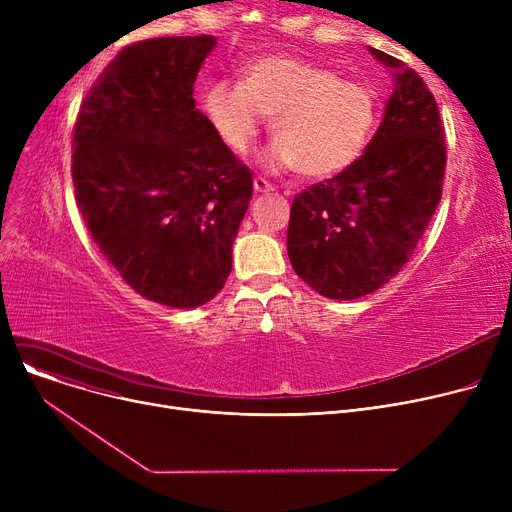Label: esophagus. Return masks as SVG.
I'll return each mask as SVG.
<instances>
[{
  "instance_id": "esophagus-1",
  "label": "esophagus",
  "mask_w": 512,
  "mask_h": 512,
  "mask_svg": "<svg viewBox=\"0 0 512 512\" xmlns=\"http://www.w3.org/2000/svg\"><path fill=\"white\" fill-rule=\"evenodd\" d=\"M253 191L255 193H272L274 191V186L267 182L265 178H255L253 180Z\"/></svg>"
}]
</instances>
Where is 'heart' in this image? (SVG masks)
<instances>
[{
    "mask_svg": "<svg viewBox=\"0 0 512 512\" xmlns=\"http://www.w3.org/2000/svg\"><path fill=\"white\" fill-rule=\"evenodd\" d=\"M203 107L236 155L251 149L263 120L272 118L276 141L263 157L265 166L297 168L305 178L351 168L378 124V99L369 87L292 56H263L245 68L242 80H213Z\"/></svg>",
    "mask_w": 512,
    "mask_h": 512,
    "instance_id": "1",
    "label": "heart"
}]
</instances>
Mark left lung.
I'll use <instances>...</instances> for the list:
<instances>
[{"mask_svg": "<svg viewBox=\"0 0 512 512\" xmlns=\"http://www.w3.org/2000/svg\"><path fill=\"white\" fill-rule=\"evenodd\" d=\"M394 89L365 153L294 197L286 234L292 270L321 297L355 301L413 255L442 199L444 126L423 78L369 47Z\"/></svg>", "mask_w": 512, "mask_h": 512, "instance_id": "1", "label": "left lung"}]
</instances>
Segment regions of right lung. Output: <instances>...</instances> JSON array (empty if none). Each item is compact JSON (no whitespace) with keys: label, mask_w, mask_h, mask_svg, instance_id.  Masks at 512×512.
Segmentation results:
<instances>
[{"label":"right lung","mask_w":512,"mask_h":512,"mask_svg":"<svg viewBox=\"0 0 512 512\" xmlns=\"http://www.w3.org/2000/svg\"><path fill=\"white\" fill-rule=\"evenodd\" d=\"M215 37L134 43L95 80L74 126L72 178L87 228L141 297L193 309L218 294L253 178L193 85Z\"/></svg>","instance_id":"1"}]
</instances>
